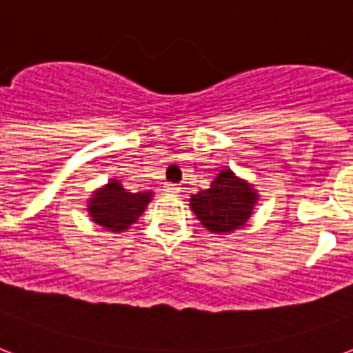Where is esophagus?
<instances>
[{
    "label": "esophagus",
    "mask_w": 353,
    "mask_h": 353,
    "mask_svg": "<svg viewBox=\"0 0 353 353\" xmlns=\"http://www.w3.org/2000/svg\"><path fill=\"white\" fill-rule=\"evenodd\" d=\"M163 190H165L166 194L176 196V194H179V192H181V187H179V185H176V183H166Z\"/></svg>",
    "instance_id": "esophagus-1"
}]
</instances>
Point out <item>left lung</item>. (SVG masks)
<instances>
[{
  "label": "left lung",
  "mask_w": 353,
  "mask_h": 353,
  "mask_svg": "<svg viewBox=\"0 0 353 353\" xmlns=\"http://www.w3.org/2000/svg\"><path fill=\"white\" fill-rule=\"evenodd\" d=\"M257 200L252 187L231 170H222L211 187L190 198V209L207 230L230 233L244 225Z\"/></svg>",
  "instance_id": "8db88e82"
}]
</instances>
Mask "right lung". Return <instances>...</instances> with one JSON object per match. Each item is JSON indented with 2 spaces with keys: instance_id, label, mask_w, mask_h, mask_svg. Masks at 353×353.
<instances>
[{
  "instance_id": "obj_1",
  "label": "right lung",
  "mask_w": 353,
  "mask_h": 353,
  "mask_svg": "<svg viewBox=\"0 0 353 353\" xmlns=\"http://www.w3.org/2000/svg\"><path fill=\"white\" fill-rule=\"evenodd\" d=\"M150 200L152 192L133 194L118 181H111L88 201V211L96 224L103 225L109 231H122L139 220Z\"/></svg>"
}]
</instances>
